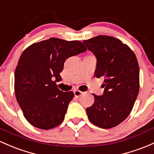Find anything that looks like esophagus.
I'll list each match as a JSON object with an SVG mask.
<instances>
[{
	"instance_id": "esophagus-1",
	"label": "esophagus",
	"mask_w": 154,
	"mask_h": 154,
	"mask_svg": "<svg viewBox=\"0 0 154 154\" xmlns=\"http://www.w3.org/2000/svg\"><path fill=\"white\" fill-rule=\"evenodd\" d=\"M74 96H75L76 97H80V96L82 95V94H83V93L79 90H75L74 91Z\"/></svg>"
}]
</instances>
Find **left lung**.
Masks as SVG:
<instances>
[{
    "mask_svg": "<svg viewBox=\"0 0 154 154\" xmlns=\"http://www.w3.org/2000/svg\"><path fill=\"white\" fill-rule=\"evenodd\" d=\"M95 55V76L103 77L102 96H96L94 103L86 108L92 124L102 129L115 127L131 112L140 88V69L134 52L121 40L98 36L83 41Z\"/></svg>",
    "mask_w": 154,
    "mask_h": 154,
    "instance_id": "8db88e82",
    "label": "left lung"
}]
</instances>
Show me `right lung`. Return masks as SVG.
I'll use <instances>...</instances> for the list:
<instances>
[{
    "label": "right lung",
    "instance_id": "add662e5",
    "mask_svg": "<svg viewBox=\"0 0 154 154\" xmlns=\"http://www.w3.org/2000/svg\"><path fill=\"white\" fill-rule=\"evenodd\" d=\"M86 50L80 41L50 38L23 51L15 69L14 92L30 124L47 130L63 122L74 95L59 90L55 82L61 79L65 60Z\"/></svg>",
    "mask_w": 154,
    "mask_h": 154
}]
</instances>
